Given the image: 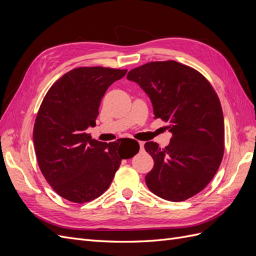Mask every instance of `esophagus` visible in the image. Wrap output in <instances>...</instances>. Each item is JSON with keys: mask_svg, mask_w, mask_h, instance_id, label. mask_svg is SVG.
Listing matches in <instances>:
<instances>
[{"mask_svg": "<svg viewBox=\"0 0 256 256\" xmlns=\"http://www.w3.org/2000/svg\"><path fill=\"white\" fill-rule=\"evenodd\" d=\"M138 145H140V148H141V150L144 148V143H143V142H138Z\"/></svg>", "mask_w": 256, "mask_h": 256, "instance_id": "esophagus-1", "label": "esophagus"}]
</instances>
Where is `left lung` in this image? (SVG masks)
<instances>
[{"mask_svg":"<svg viewBox=\"0 0 256 256\" xmlns=\"http://www.w3.org/2000/svg\"><path fill=\"white\" fill-rule=\"evenodd\" d=\"M150 98L154 118L168 122L170 144L144 147L154 159L147 187L161 198L182 202L202 191L221 164L224 120L218 95L196 69L175 60L150 62L130 70Z\"/></svg>","mask_w":256,"mask_h":256,"instance_id":"left-lung-1","label":"left lung"}]
</instances>
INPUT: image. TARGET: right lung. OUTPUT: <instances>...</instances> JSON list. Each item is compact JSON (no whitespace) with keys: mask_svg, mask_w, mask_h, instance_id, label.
<instances>
[{"mask_svg":"<svg viewBox=\"0 0 256 256\" xmlns=\"http://www.w3.org/2000/svg\"><path fill=\"white\" fill-rule=\"evenodd\" d=\"M126 72L100 66L74 68L52 85L38 110L33 130L38 166L52 189L70 202L83 204L102 196L122 160L140 150L132 138L104 143L86 134L96 125L106 90Z\"/></svg>","mask_w":256,"mask_h":256,"instance_id":"add662e5","label":"right lung"}]
</instances>
